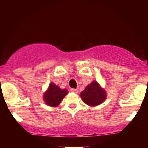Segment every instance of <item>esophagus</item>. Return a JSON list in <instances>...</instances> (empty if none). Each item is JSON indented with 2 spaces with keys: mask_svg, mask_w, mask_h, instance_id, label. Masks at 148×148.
<instances>
[{
  "mask_svg": "<svg viewBox=\"0 0 148 148\" xmlns=\"http://www.w3.org/2000/svg\"><path fill=\"white\" fill-rule=\"evenodd\" d=\"M70 91L72 92H75V93H78V92H79L78 89H75V88H71Z\"/></svg>",
  "mask_w": 148,
  "mask_h": 148,
  "instance_id": "1",
  "label": "esophagus"
}]
</instances>
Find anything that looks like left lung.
<instances>
[{"label":"left lung","mask_w":148,"mask_h":148,"mask_svg":"<svg viewBox=\"0 0 148 148\" xmlns=\"http://www.w3.org/2000/svg\"><path fill=\"white\" fill-rule=\"evenodd\" d=\"M106 92L96 81H92L81 93V97L84 102L92 106L102 103L106 99Z\"/></svg>","instance_id":"left-lung-1"}]
</instances>
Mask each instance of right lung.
I'll list each match as a JSON object with an SVG mask.
<instances>
[{
	"label": "right lung",
	"instance_id": "1",
	"mask_svg": "<svg viewBox=\"0 0 148 148\" xmlns=\"http://www.w3.org/2000/svg\"><path fill=\"white\" fill-rule=\"evenodd\" d=\"M67 94V90H61L58 86L51 83L47 92L45 94L44 99L46 103L50 106H57L60 104V101Z\"/></svg>",
	"mask_w": 148,
	"mask_h": 148
}]
</instances>
